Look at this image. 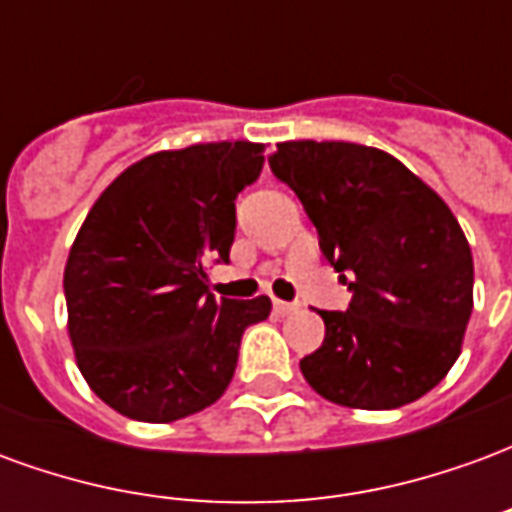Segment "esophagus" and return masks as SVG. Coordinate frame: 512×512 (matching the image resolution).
<instances>
[{"label": "esophagus", "instance_id": "esophagus-1", "mask_svg": "<svg viewBox=\"0 0 512 512\" xmlns=\"http://www.w3.org/2000/svg\"><path fill=\"white\" fill-rule=\"evenodd\" d=\"M296 310H299V304H293V301L274 299V312H277V315H290V312H296Z\"/></svg>", "mask_w": 512, "mask_h": 512}]
</instances>
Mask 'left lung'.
<instances>
[{
  "label": "left lung",
  "mask_w": 512,
  "mask_h": 512,
  "mask_svg": "<svg viewBox=\"0 0 512 512\" xmlns=\"http://www.w3.org/2000/svg\"><path fill=\"white\" fill-rule=\"evenodd\" d=\"M268 164L351 290L345 312L318 310L326 337L301 359L307 384L367 411L430 392L455 365L472 315V249L458 219L378 147L301 139L277 145Z\"/></svg>",
  "instance_id": "obj_1"
}]
</instances>
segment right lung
<instances>
[{
	"mask_svg": "<svg viewBox=\"0 0 512 512\" xmlns=\"http://www.w3.org/2000/svg\"><path fill=\"white\" fill-rule=\"evenodd\" d=\"M263 145L161 150L117 175L65 263L68 334L84 381L139 422H175L224 395L246 326L271 299H216L208 263H227L235 200L260 178Z\"/></svg>",
	"mask_w": 512,
	"mask_h": 512,
	"instance_id": "right-lung-1",
	"label": "right lung"
}]
</instances>
